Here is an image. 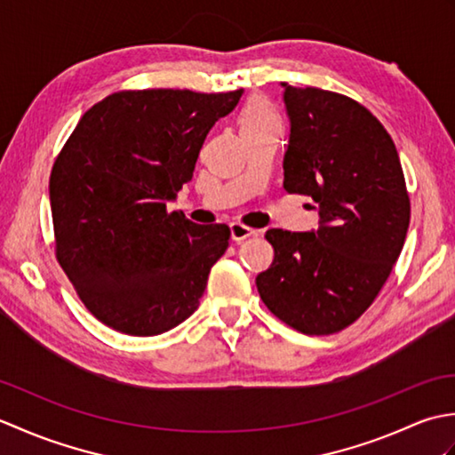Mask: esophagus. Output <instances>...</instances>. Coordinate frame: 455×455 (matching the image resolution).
<instances>
[{
  "label": "esophagus",
  "mask_w": 455,
  "mask_h": 455,
  "mask_svg": "<svg viewBox=\"0 0 455 455\" xmlns=\"http://www.w3.org/2000/svg\"><path fill=\"white\" fill-rule=\"evenodd\" d=\"M254 235H256V230L243 225V222H230V236H233V240H236V243H243V240L254 236Z\"/></svg>",
  "instance_id": "obj_1"
}]
</instances>
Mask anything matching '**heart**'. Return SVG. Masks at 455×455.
<instances>
[{
  "label": "heart",
  "instance_id": "heart-1",
  "mask_svg": "<svg viewBox=\"0 0 455 455\" xmlns=\"http://www.w3.org/2000/svg\"><path fill=\"white\" fill-rule=\"evenodd\" d=\"M240 123H243V131H264V129L279 131V124H282L279 123L277 111L264 100L250 101L243 111Z\"/></svg>",
  "mask_w": 455,
  "mask_h": 455
}]
</instances>
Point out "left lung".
Returning <instances> with one entry per match:
<instances>
[{
    "instance_id": "left-lung-1",
    "label": "left lung",
    "mask_w": 455,
    "mask_h": 455,
    "mask_svg": "<svg viewBox=\"0 0 455 455\" xmlns=\"http://www.w3.org/2000/svg\"><path fill=\"white\" fill-rule=\"evenodd\" d=\"M283 85L291 123L287 193L318 203V228H269L274 262L256 277L279 321L334 334L370 307L403 250L411 201L395 142L363 105L342 93Z\"/></svg>"
}]
</instances>
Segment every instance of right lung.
<instances>
[{
  "instance_id": "obj_1",
  "label": "right lung",
  "mask_w": 455,
  "mask_h": 455,
  "mask_svg": "<svg viewBox=\"0 0 455 455\" xmlns=\"http://www.w3.org/2000/svg\"><path fill=\"white\" fill-rule=\"evenodd\" d=\"M243 92H117L84 113L58 154L48 183L56 259L113 331L156 336L199 307L230 228L196 225L168 201Z\"/></svg>"
}]
</instances>
